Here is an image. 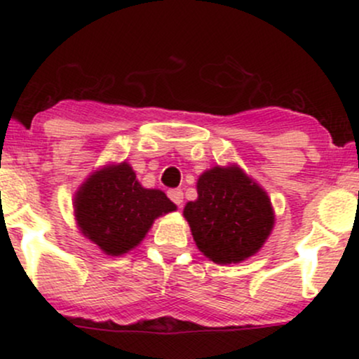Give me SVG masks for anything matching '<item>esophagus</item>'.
<instances>
[{
	"mask_svg": "<svg viewBox=\"0 0 359 359\" xmlns=\"http://www.w3.org/2000/svg\"><path fill=\"white\" fill-rule=\"evenodd\" d=\"M168 197H170L172 201H174V203L179 205H182V201H184V194H182V191H180V189H172V191H168Z\"/></svg>",
	"mask_w": 359,
	"mask_h": 359,
	"instance_id": "1",
	"label": "esophagus"
}]
</instances>
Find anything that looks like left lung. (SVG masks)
I'll return each mask as SVG.
<instances>
[{
	"label": "left lung",
	"mask_w": 359,
	"mask_h": 359,
	"mask_svg": "<svg viewBox=\"0 0 359 359\" xmlns=\"http://www.w3.org/2000/svg\"><path fill=\"white\" fill-rule=\"evenodd\" d=\"M196 187L197 199L185 204L184 217L201 253L217 265L257 255L275 226L265 189L236 163L208 168Z\"/></svg>",
	"instance_id": "8db88e82"
}]
</instances>
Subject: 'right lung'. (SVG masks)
<instances>
[{
	"mask_svg": "<svg viewBox=\"0 0 359 359\" xmlns=\"http://www.w3.org/2000/svg\"><path fill=\"white\" fill-rule=\"evenodd\" d=\"M72 205L82 236L108 257L137 248L155 219L177 211L165 192L143 187L128 162H108L90 172Z\"/></svg>",
	"mask_w": 359,
	"mask_h": 359,
	"instance_id": "right-lung-1",
	"label": "right lung"
}]
</instances>
